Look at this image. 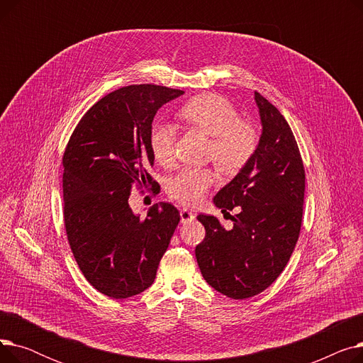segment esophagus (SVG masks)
<instances>
[{"instance_id": "obj_1", "label": "esophagus", "mask_w": 363, "mask_h": 363, "mask_svg": "<svg viewBox=\"0 0 363 363\" xmlns=\"http://www.w3.org/2000/svg\"><path fill=\"white\" fill-rule=\"evenodd\" d=\"M179 215H181V222L182 223H189V222H193L196 219V213L186 211V208H182Z\"/></svg>"}]
</instances>
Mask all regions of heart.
I'll use <instances>...</instances> for the list:
<instances>
[{
	"label": "heart",
	"instance_id": "heart-1",
	"mask_svg": "<svg viewBox=\"0 0 363 363\" xmlns=\"http://www.w3.org/2000/svg\"><path fill=\"white\" fill-rule=\"evenodd\" d=\"M179 118L212 137L208 156L223 174H237L253 157L257 135L253 126L240 121L237 108L218 94H201L185 103ZM175 128L159 121L150 129V147L155 159L167 164L174 159ZM215 182L211 169H185L169 182L167 191L184 206H197Z\"/></svg>",
	"mask_w": 363,
	"mask_h": 363
}]
</instances>
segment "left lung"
<instances>
[{"label": "left lung", "instance_id": "1", "mask_svg": "<svg viewBox=\"0 0 363 363\" xmlns=\"http://www.w3.org/2000/svg\"><path fill=\"white\" fill-rule=\"evenodd\" d=\"M262 133L253 157L215 196L222 212L238 207L226 231L199 215L206 237L196 247L203 278L226 297H253L279 277L298 240L304 167L293 130L279 110L255 91ZM230 215V213H228Z\"/></svg>", "mask_w": 363, "mask_h": 363}]
</instances>
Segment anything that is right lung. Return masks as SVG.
Segmentation results:
<instances>
[{
	"mask_svg": "<svg viewBox=\"0 0 363 363\" xmlns=\"http://www.w3.org/2000/svg\"><path fill=\"white\" fill-rule=\"evenodd\" d=\"M184 91L129 85L95 103L74 128L63 156L65 226L76 263L95 290L128 298L155 282L179 223L175 206L133 213V186H155L150 129L157 110Z\"/></svg>",
	"mask_w": 363,
	"mask_h": 363,
	"instance_id": "obj_1",
	"label": "right lung"
}]
</instances>
